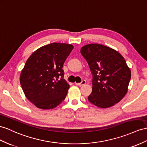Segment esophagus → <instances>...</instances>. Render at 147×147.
Listing matches in <instances>:
<instances>
[{
  "label": "esophagus",
  "mask_w": 147,
  "mask_h": 147,
  "mask_svg": "<svg viewBox=\"0 0 147 147\" xmlns=\"http://www.w3.org/2000/svg\"><path fill=\"white\" fill-rule=\"evenodd\" d=\"M86 83V81L85 80H82V81L81 82H80V83H75V84L77 85V86H81L82 85H84Z\"/></svg>",
  "instance_id": "1"
}]
</instances>
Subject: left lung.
Wrapping results in <instances>:
<instances>
[{
	"instance_id": "8db88e82",
	"label": "left lung",
	"mask_w": 147,
	"mask_h": 147,
	"mask_svg": "<svg viewBox=\"0 0 147 147\" xmlns=\"http://www.w3.org/2000/svg\"><path fill=\"white\" fill-rule=\"evenodd\" d=\"M92 75V91L88 100L100 108L118 103L125 96L131 71L119 52L99 44H89L81 49Z\"/></svg>"
}]
</instances>
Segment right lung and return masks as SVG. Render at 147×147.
Instances as JSON below:
<instances>
[{
  "mask_svg": "<svg viewBox=\"0 0 147 147\" xmlns=\"http://www.w3.org/2000/svg\"><path fill=\"white\" fill-rule=\"evenodd\" d=\"M73 48L52 43L38 49L27 59L20 82L26 97L38 108H55L65 100L69 85L62 68Z\"/></svg>",
  "mask_w": 147,
  "mask_h": 147,
  "instance_id": "add662e5",
  "label": "right lung"
}]
</instances>
